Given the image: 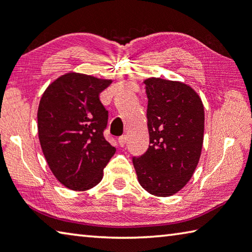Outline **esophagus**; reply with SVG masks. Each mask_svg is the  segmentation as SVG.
Listing matches in <instances>:
<instances>
[{
    "label": "esophagus",
    "mask_w": 252,
    "mask_h": 252,
    "mask_svg": "<svg viewBox=\"0 0 252 252\" xmlns=\"http://www.w3.org/2000/svg\"><path fill=\"white\" fill-rule=\"evenodd\" d=\"M118 141H119L120 147H125V145L126 143V135H122V137H120L118 139Z\"/></svg>",
    "instance_id": "esophagus-1"
}]
</instances>
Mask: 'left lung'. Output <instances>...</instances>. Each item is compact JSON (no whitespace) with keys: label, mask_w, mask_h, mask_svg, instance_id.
Returning a JSON list of instances; mask_svg holds the SVG:
<instances>
[{"label":"left lung","mask_w":252,"mask_h":252,"mask_svg":"<svg viewBox=\"0 0 252 252\" xmlns=\"http://www.w3.org/2000/svg\"><path fill=\"white\" fill-rule=\"evenodd\" d=\"M143 83L150 146L140 158H133V166L148 193L171 196L189 182L197 167L204 106L196 91L183 82L149 77Z\"/></svg>","instance_id":"1"}]
</instances>
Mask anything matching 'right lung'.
I'll list each match as a JSON object with an SVG mask.
<instances>
[{"instance_id":"right-lung-1","label":"right lung","mask_w":252,"mask_h":252,"mask_svg":"<svg viewBox=\"0 0 252 252\" xmlns=\"http://www.w3.org/2000/svg\"><path fill=\"white\" fill-rule=\"evenodd\" d=\"M112 79L69 71L51 82L38 106V137L54 176L71 190L93 189L117 149L104 139L98 95Z\"/></svg>"}]
</instances>
